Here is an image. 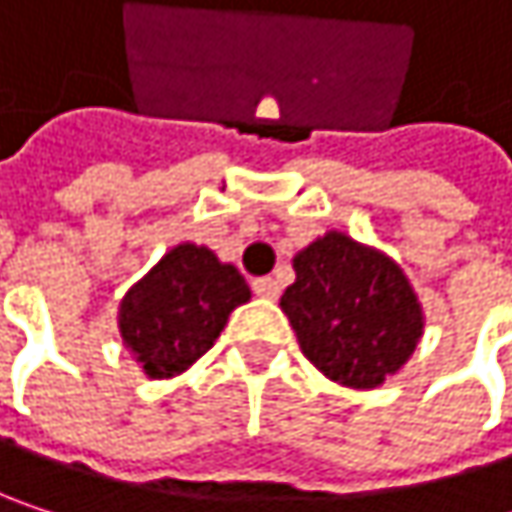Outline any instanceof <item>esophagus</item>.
<instances>
[{"label":"esophagus","mask_w":512,"mask_h":512,"mask_svg":"<svg viewBox=\"0 0 512 512\" xmlns=\"http://www.w3.org/2000/svg\"><path fill=\"white\" fill-rule=\"evenodd\" d=\"M252 290H255L257 296H263V299H278L281 284H278L272 275H263V278H255V281H252Z\"/></svg>","instance_id":"esophagus-1"}]
</instances>
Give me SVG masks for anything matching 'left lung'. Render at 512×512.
<instances>
[{
	"label": "left lung",
	"instance_id": "1",
	"mask_svg": "<svg viewBox=\"0 0 512 512\" xmlns=\"http://www.w3.org/2000/svg\"><path fill=\"white\" fill-rule=\"evenodd\" d=\"M293 269L281 311L329 379L376 388L415 353L424 317L394 260L332 231L299 252Z\"/></svg>",
	"mask_w": 512,
	"mask_h": 512
}]
</instances>
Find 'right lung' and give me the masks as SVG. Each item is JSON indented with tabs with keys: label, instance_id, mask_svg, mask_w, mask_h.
I'll return each instance as SVG.
<instances>
[{
	"label": "right lung",
	"instance_id": "right-lung-1",
	"mask_svg": "<svg viewBox=\"0 0 512 512\" xmlns=\"http://www.w3.org/2000/svg\"><path fill=\"white\" fill-rule=\"evenodd\" d=\"M249 296L246 278L231 263L183 243L124 296L121 338L148 376H174L213 347L228 314Z\"/></svg>",
	"mask_w": 512,
	"mask_h": 512
}]
</instances>
